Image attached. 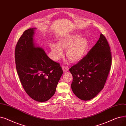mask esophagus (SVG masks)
<instances>
[{"label": "esophagus", "mask_w": 126, "mask_h": 126, "mask_svg": "<svg viewBox=\"0 0 126 126\" xmlns=\"http://www.w3.org/2000/svg\"><path fill=\"white\" fill-rule=\"evenodd\" d=\"M62 69H63V71L64 72H66L69 70V68L67 66H63Z\"/></svg>", "instance_id": "obj_1"}]
</instances>
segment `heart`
<instances>
[{
    "label": "heart",
    "instance_id": "obj_1",
    "mask_svg": "<svg viewBox=\"0 0 126 126\" xmlns=\"http://www.w3.org/2000/svg\"><path fill=\"white\" fill-rule=\"evenodd\" d=\"M54 60L58 61L63 54L62 49H66L67 58L72 62H78L83 58L89 46L88 40L79 34L68 35L59 38L58 43H49Z\"/></svg>",
    "mask_w": 126,
    "mask_h": 126
}]
</instances>
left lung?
<instances>
[{"label": "left lung", "mask_w": 126, "mask_h": 126, "mask_svg": "<svg viewBox=\"0 0 126 126\" xmlns=\"http://www.w3.org/2000/svg\"><path fill=\"white\" fill-rule=\"evenodd\" d=\"M110 50L106 38L101 34L87 55L69 69L73 78L71 87L78 98L90 100L103 89L111 68Z\"/></svg>", "instance_id": "obj_1"}]
</instances>
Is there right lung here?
<instances>
[{"mask_svg": "<svg viewBox=\"0 0 126 126\" xmlns=\"http://www.w3.org/2000/svg\"><path fill=\"white\" fill-rule=\"evenodd\" d=\"M35 29L25 30L19 39L15 50V63L25 92L33 100L43 102L55 94L63 70L59 63L35 45L33 39Z\"/></svg>", "mask_w": 126, "mask_h": 126, "instance_id": "add662e5", "label": "right lung"}]
</instances>
